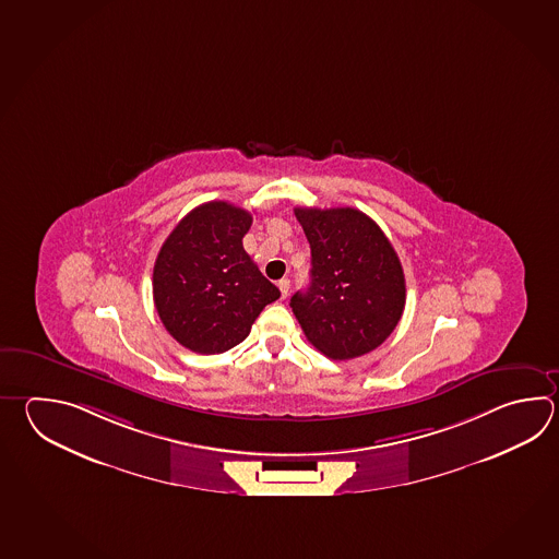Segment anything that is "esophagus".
Instances as JSON below:
<instances>
[{
    "instance_id": "34e87169",
    "label": "esophagus",
    "mask_w": 559,
    "mask_h": 559,
    "mask_svg": "<svg viewBox=\"0 0 559 559\" xmlns=\"http://www.w3.org/2000/svg\"><path fill=\"white\" fill-rule=\"evenodd\" d=\"M288 288H290V281H288V278H281V281H278V290H281V297H288Z\"/></svg>"
}]
</instances>
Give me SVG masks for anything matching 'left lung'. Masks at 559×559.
Masks as SVG:
<instances>
[{
    "label": "left lung",
    "instance_id": "8db88e82",
    "mask_svg": "<svg viewBox=\"0 0 559 559\" xmlns=\"http://www.w3.org/2000/svg\"><path fill=\"white\" fill-rule=\"evenodd\" d=\"M310 242V285L290 298L308 342L332 360L378 348L406 305L399 254L362 211L295 209Z\"/></svg>",
    "mask_w": 559,
    "mask_h": 559
}]
</instances>
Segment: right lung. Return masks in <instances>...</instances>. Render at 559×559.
Instances as JSON below:
<instances>
[{
    "mask_svg": "<svg viewBox=\"0 0 559 559\" xmlns=\"http://www.w3.org/2000/svg\"><path fill=\"white\" fill-rule=\"evenodd\" d=\"M252 215L211 201L179 221L153 269V300L167 332L199 354L227 353L245 341L281 290L242 249Z\"/></svg>",
    "mask_w": 559,
    "mask_h": 559,
    "instance_id": "add662e5",
    "label": "right lung"
}]
</instances>
